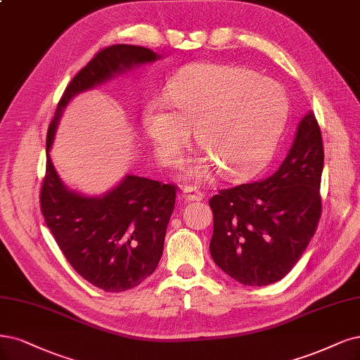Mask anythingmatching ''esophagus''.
Wrapping results in <instances>:
<instances>
[{
  "label": "esophagus",
  "mask_w": 360,
  "mask_h": 360,
  "mask_svg": "<svg viewBox=\"0 0 360 360\" xmlns=\"http://www.w3.org/2000/svg\"><path fill=\"white\" fill-rule=\"evenodd\" d=\"M183 198L186 202H191V201H201L204 195L201 192H198L196 189L191 188V186H184L183 188Z\"/></svg>",
  "instance_id": "esophagus-1"
}]
</instances>
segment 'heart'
Returning <instances> with one entry per match:
<instances>
[{
    "mask_svg": "<svg viewBox=\"0 0 360 360\" xmlns=\"http://www.w3.org/2000/svg\"><path fill=\"white\" fill-rule=\"evenodd\" d=\"M289 113L281 86L225 64L183 68L168 95L148 100L143 128L165 162H174L192 129L202 150L188 160L186 176L208 180L216 168L226 179L253 174L271 158Z\"/></svg>",
    "mask_w": 360,
    "mask_h": 360,
    "instance_id": "b5f03b06",
    "label": "heart"
}]
</instances>
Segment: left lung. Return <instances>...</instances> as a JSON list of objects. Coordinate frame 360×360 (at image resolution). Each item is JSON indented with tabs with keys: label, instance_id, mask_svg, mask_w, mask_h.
Returning a JSON list of instances; mask_svg holds the SVG:
<instances>
[{
	"label": "left lung",
	"instance_id": "obj_1",
	"mask_svg": "<svg viewBox=\"0 0 360 360\" xmlns=\"http://www.w3.org/2000/svg\"><path fill=\"white\" fill-rule=\"evenodd\" d=\"M323 159L319 123L308 111L274 174L223 189L210 200V253L223 272L245 286H268L293 268L320 219Z\"/></svg>",
	"mask_w": 360,
	"mask_h": 360
}]
</instances>
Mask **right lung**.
<instances>
[{"label": "right lung", "mask_w": 360, "mask_h": 360, "mask_svg": "<svg viewBox=\"0 0 360 360\" xmlns=\"http://www.w3.org/2000/svg\"><path fill=\"white\" fill-rule=\"evenodd\" d=\"M159 59L162 55L141 46L103 49L67 86L47 132L40 193L46 225L77 274L105 292L132 289L155 272L176 204V186L127 174L103 195H83L60 180L51 148L74 96Z\"/></svg>", "instance_id": "add662e5"}]
</instances>
